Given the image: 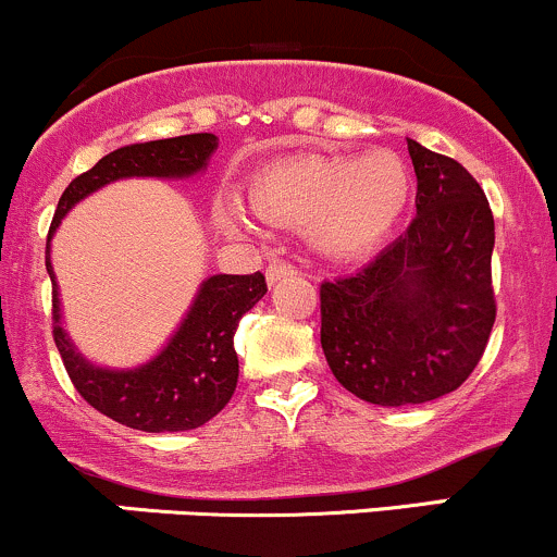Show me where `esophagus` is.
Here are the masks:
<instances>
[{
  "label": "esophagus",
  "instance_id": "obj_1",
  "mask_svg": "<svg viewBox=\"0 0 557 557\" xmlns=\"http://www.w3.org/2000/svg\"><path fill=\"white\" fill-rule=\"evenodd\" d=\"M292 273H295V265H289V262H284V260H271L265 268V278L271 286L278 284L281 278L292 276Z\"/></svg>",
  "mask_w": 557,
  "mask_h": 557
}]
</instances>
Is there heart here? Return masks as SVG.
Returning <instances> with one entry per match:
<instances>
[{
    "label": "heart",
    "mask_w": 557,
    "mask_h": 557,
    "mask_svg": "<svg viewBox=\"0 0 557 557\" xmlns=\"http://www.w3.org/2000/svg\"><path fill=\"white\" fill-rule=\"evenodd\" d=\"M414 194V175L387 148L348 153H292L252 177L255 212L268 223L305 228L313 247L334 257L361 255L387 236ZM214 218L225 231H252L236 196H223Z\"/></svg>",
    "instance_id": "b5f03b06"
}]
</instances>
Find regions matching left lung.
Returning <instances> with one entry per match:
<instances>
[{
    "mask_svg": "<svg viewBox=\"0 0 557 557\" xmlns=\"http://www.w3.org/2000/svg\"><path fill=\"white\" fill-rule=\"evenodd\" d=\"M417 218L350 276L321 284V348L339 385L376 406L457 391L496 319L494 214L459 161L409 140Z\"/></svg>",
    "mask_w": 557,
    "mask_h": 557,
    "instance_id": "1",
    "label": "left lung"
}]
</instances>
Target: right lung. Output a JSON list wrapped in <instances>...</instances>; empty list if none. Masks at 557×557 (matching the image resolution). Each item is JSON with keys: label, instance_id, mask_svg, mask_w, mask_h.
<instances>
[{"label": "right lung", "instance_id": "obj_1", "mask_svg": "<svg viewBox=\"0 0 557 557\" xmlns=\"http://www.w3.org/2000/svg\"><path fill=\"white\" fill-rule=\"evenodd\" d=\"M214 148L218 137L209 133L116 148L69 183L58 201L50 236L76 201L103 185L122 177H190L205 170ZM50 236L45 262L52 278V337L79 396L100 414L146 433H181L201 428L220 414L238 382L233 334L242 315L265 297V276L260 271L252 276H209L181 329L157 358L137 369H103L89 363L65 337L50 262Z\"/></svg>", "mask_w": 557, "mask_h": 557}]
</instances>
